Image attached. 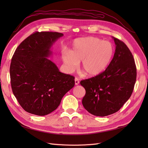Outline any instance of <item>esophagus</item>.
Returning a JSON list of instances; mask_svg holds the SVG:
<instances>
[{
  "instance_id": "esophagus-1",
  "label": "esophagus",
  "mask_w": 148,
  "mask_h": 148,
  "mask_svg": "<svg viewBox=\"0 0 148 148\" xmlns=\"http://www.w3.org/2000/svg\"><path fill=\"white\" fill-rule=\"evenodd\" d=\"M79 79L77 78H75V85H78V84H79Z\"/></svg>"
}]
</instances>
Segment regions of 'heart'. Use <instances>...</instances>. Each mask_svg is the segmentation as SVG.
<instances>
[{"mask_svg": "<svg viewBox=\"0 0 148 148\" xmlns=\"http://www.w3.org/2000/svg\"><path fill=\"white\" fill-rule=\"evenodd\" d=\"M114 49L110 42L95 37L80 38L74 40L71 50L66 51L62 59L67 72L74 71L82 62V69L89 77H95L110 65Z\"/></svg>", "mask_w": 148, "mask_h": 148, "instance_id": "heart-1", "label": "heart"}]
</instances>
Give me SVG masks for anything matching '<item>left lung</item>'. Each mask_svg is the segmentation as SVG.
<instances>
[{"mask_svg": "<svg viewBox=\"0 0 148 148\" xmlns=\"http://www.w3.org/2000/svg\"><path fill=\"white\" fill-rule=\"evenodd\" d=\"M115 51L101 74L80 82L86 90L82 104L89 113L99 117L117 112L130 97L136 79L132 52L123 42L112 37Z\"/></svg>", "mask_w": 148, "mask_h": 148, "instance_id": "1", "label": "left lung"}]
</instances>
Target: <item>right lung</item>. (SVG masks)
<instances>
[{
  "instance_id": "obj_1",
  "label": "right lung",
  "mask_w": 148,
  "mask_h": 148,
  "mask_svg": "<svg viewBox=\"0 0 148 148\" xmlns=\"http://www.w3.org/2000/svg\"><path fill=\"white\" fill-rule=\"evenodd\" d=\"M62 33L35 32L16 48L10 67L13 95L25 111L39 116L55 110L62 97L75 86V77L61 73L47 59Z\"/></svg>"
}]
</instances>
